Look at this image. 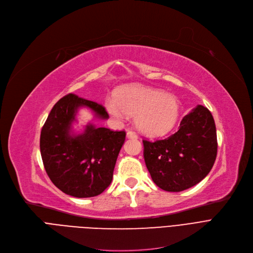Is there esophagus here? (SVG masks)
Segmentation results:
<instances>
[{
    "mask_svg": "<svg viewBox=\"0 0 253 253\" xmlns=\"http://www.w3.org/2000/svg\"><path fill=\"white\" fill-rule=\"evenodd\" d=\"M127 137L128 138H137L138 136H137V134L135 133L134 131H132V130H129V131H127Z\"/></svg>",
    "mask_w": 253,
    "mask_h": 253,
    "instance_id": "1",
    "label": "esophagus"
}]
</instances>
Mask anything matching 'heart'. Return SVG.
Listing matches in <instances>:
<instances>
[{"instance_id": "1", "label": "heart", "mask_w": 253, "mask_h": 253, "mask_svg": "<svg viewBox=\"0 0 253 253\" xmlns=\"http://www.w3.org/2000/svg\"><path fill=\"white\" fill-rule=\"evenodd\" d=\"M108 112L117 119L135 116L137 128L143 133L159 136L167 133L176 123L177 99L161 90L141 85H130L117 92L116 100L105 102Z\"/></svg>"}]
</instances>
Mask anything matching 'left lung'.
<instances>
[{
	"label": "left lung",
	"mask_w": 253,
	"mask_h": 253,
	"mask_svg": "<svg viewBox=\"0 0 253 253\" xmlns=\"http://www.w3.org/2000/svg\"><path fill=\"white\" fill-rule=\"evenodd\" d=\"M142 142L152 179L167 192H181L200 182L213 167L217 155L214 120L203 105L182 118L174 134Z\"/></svg>",
	"instance_id": "left-lung-1"
}]
</instances>
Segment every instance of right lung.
I'll return each instance as SVG.
<instances>
[{"mask_svg":"<svg viewBox=\"0 0 253 253\" xmlns=\"http://www.w3.org/2000/svg\"><path fill=\"white\" fill-rule=\"evenodd\" d=\"M80 106H87L102 119L109 118L101 104L70 93L51 110L41 131L40 150L45 170L56 188L76 198H90L111 184L126 132L89 124L84 133L71 135Z\"/></svg>","mask_w":253,"mask_h":253,"instance_id":"1","label":"right lung"}]
</instances>
